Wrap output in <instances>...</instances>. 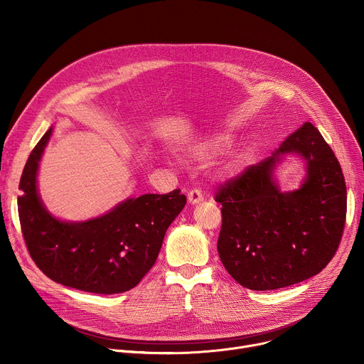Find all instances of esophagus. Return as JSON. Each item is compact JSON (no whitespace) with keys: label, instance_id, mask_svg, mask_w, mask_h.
<instances>
[{"label":"esophagus","instance_id":"esophagus-1","mask_svg":"<svg viewBox=\"0 0 364 364\" xmlns=\"http://www.w3.org/2000/svg\"><path fill=\"white\" fill-rule=\"evenodd\" d=\"M187 198H188L190 204H198L200 201H203V194H201V191L198 188H193V190L188 191Z\"/></svg>","mask_w":364,"mask_h":364}]
</instances>
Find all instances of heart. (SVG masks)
Wrapping results in <instances>:
<instances>
[{
  "mask_svg": "<svg viewBox=\"0 0 364 364\" xmlns=\"http://www.w3.org/2000/svg\"><path fill=\"white\" fill-rule=\"evenodd\" d=\"M233 144V139L226 134H216L201 142H197L191 148V155L198 161H205L226 152Z\"/></svg>",
  "mask_w": 364,
  "mask_h": 364,
  "instance_id": "heart-1",
  "label": "heart"
}]
</instances>
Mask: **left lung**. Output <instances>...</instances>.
Returning a JSON list of instances; mask_svg holds the SVG:
<instances>
[{
    "instance_id": "obj_1",
    "label": "left lung",
    "mask_w": 364,
    "mask_h": 364,
    "mask_svg": "<svg viewBox=\"0 0 364 364\" xmlns=\"http://www.w3.org/2000/svg\"><path fill=\"white\" fill-rule=\"evenodd\" d=\"M306 161V177L282 192L273 173L285 154ZM222 204L218 252L242 287L269 291L320 274L336 255L346 223L347 190L338 160L305 122L271 157L247 167L216 194Z\"/></svg>"
}]
</instances>
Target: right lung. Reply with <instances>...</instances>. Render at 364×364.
<instances>
[{"mask_svg": "<svg viewBox=\"0 0 364 364\" xmlns=\"http://www.w3.org/2000/svg\"><path fill=\"white\" fill-rule=\"evenodd\" d=\"M53 127L31 151L20 180L18 216L38 269L65 287L93 294L129 291L157 261L168 226L186 205L180 190L127 198L107 215L65 222L51 215L37 190V173Z\"/></svg>", "mask_w": 364, "mask_h": 364, "instance_id": "add662e5", "label": "right lung"}]
</instances>
